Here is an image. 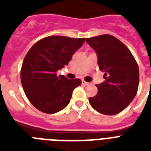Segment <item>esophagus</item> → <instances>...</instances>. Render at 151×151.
Returning a JSON list of instances; mask_svg holds the SVG:
<instances>
[{
    "instance_id": "obj_1",
    "label": "esophagus",
    "mask_w": 151,
    "mask_h": 151,
    "mask_svg": "<svg viewBox=\"0 0 151 151\" xmlns=\"http://www.w3.org/2000/svg\"><path fill=\"white\" fill-rule=\"evenodd\" d=\"M81 84H82V85H85V86H86V85H88V84H89V83L86 82V81H85L82 80V81H81Z\"/></svg>"
}]
</instances>
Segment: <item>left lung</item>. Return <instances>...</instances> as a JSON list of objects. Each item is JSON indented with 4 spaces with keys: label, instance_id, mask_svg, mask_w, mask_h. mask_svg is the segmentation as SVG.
<instances>
[{
    "label": "left lung",
    "instance_id": "left-lung-1",
    "mask_svg": "<svg viewBox=\"0 0 151 151\" xmlns=\"http://www.w3.org/2000/svg\"><path fill=\"white\" fill-rule=\"evenodd\" d=\"M85 41L96 53L98 66L105 79L104 82L96 85L98 93L89 97V103L103 114H119L137 93L139 73L136 59L122 41L109 34Z\"/></svg>",
    "mask_w": 151,
    "mask_h": 151
}]
</instances>
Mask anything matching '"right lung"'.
<instances>
[{
  "label": "right lung",
  "mask_w": 151,
  "mask_h": 151,
  "mask_svg": "<svg viewBox=\"0 0 151 151\" xmlns=\"http://www.w3.org/2000/svg\"><path fill=\"white\" fill-rule=\"evenodd\" d=\"M85 40L47 37L36 42L27 52L20 78L25 94L37 110L55 114L68 105L73 89L81 85V81L67 79L58 75L57 71L69 63Z\"/></svg>",
  "instance_id": "1"
}]
</instances>
